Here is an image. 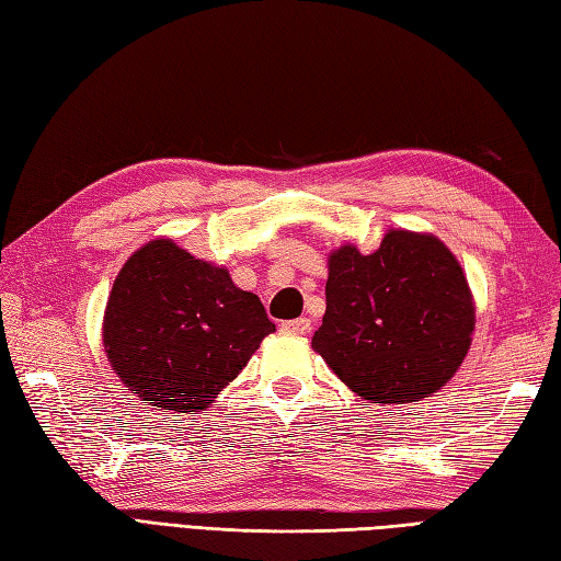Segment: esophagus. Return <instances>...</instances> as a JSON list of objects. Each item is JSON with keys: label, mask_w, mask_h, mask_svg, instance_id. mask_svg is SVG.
Wrapping results in <instances>:
<instances>
[{"label": "esophagus", "mask_w": 561, "mask_h": 561, "mask_svg": "<svg viewBox=\"0 0 561 561\" xmlns=\"http://www.w3.org/2000/svg\"><path fill=\"white\" fill-rule=\"evenodd\" d=\"M282 328L291 332V335H306V332H311V320L308 318H296V320H284Z\"/></svg>", "instance_id": "obj_1"}]
</instances>
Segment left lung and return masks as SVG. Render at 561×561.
<instances>
[{"instance_id":"left-lung-1","label":"left lung","mask_w":561,"mask_h":561,"mask_svg":"<svg viewBox=\"0 0 561 561\" xmlns=\"http://www.w3.org/2000/svg\"><path fill=\"white\" fill-rule=\"evenodd\" d=\"M325 301L313 350L368 402L428 398L456 376L470 350L468 279L432 233L390 229L368 255L356 245L332 250Z\"/></svg>"}]
</instances>
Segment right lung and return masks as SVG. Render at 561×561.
<instances>
[{
	"mask_svg": "<svg viewBox=\"0 0 561 561\" xmlns=\"http://www.w3.org/2000/svg\"><path fill=\"white\" fill-rule=\"evenodd\" d=\"M270 332L255 294L171 238L125 262L103 316V347L125 388L153 408L190 414L214 402Z\"/></svg>",
	"mask_w": 561,
	"mask_h": 561,
	"instance_id": "obj_1",
	"label": "right lung"
}]
</instances>
